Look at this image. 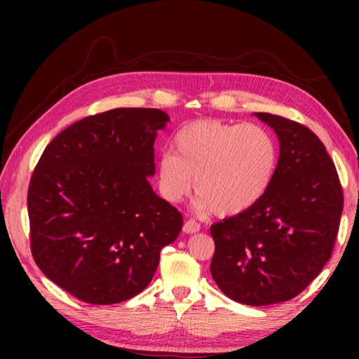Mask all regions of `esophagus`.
<instances>
[{"label": "esophagus", "mask_w": 359, "mask_h": 359, "mask_svg": "<svg viewBox=\"0 0 359 359\" xmlns=\"http://www.w3.org/2000/svg\"><path fill=\"white\" fill-rule=\"evenodd\" d=\"M201 230V224L196 222L194 219H188L187 222L184 224V231L188 233V234H193V233H197Z\"/></svg>", "instance_id": "1"}]
</instances>
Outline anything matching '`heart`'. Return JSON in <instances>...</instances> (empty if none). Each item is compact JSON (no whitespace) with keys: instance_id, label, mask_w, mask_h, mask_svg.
<instances>
[{"instance_id":"1","label":"heart","mask_w":359,"mask_h":359,"mask_svg":"<svg viewBox=\"0 0 359 359\" xmlns=\"http://www.w3.org/2000/svg\"><path fill=\"white\" fill-rule=\"evenodd\" d=\"M172 151L157 162L158 189L168 202H179L191 191L202 207L219 216L250 210L269 189L278 162L273 135L255 123L196 120L182 126Z\"/></svg>"}]
</instances>
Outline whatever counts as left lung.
Instances as JSON below:
<instances>
[{
    "label": "left lung",
    "mask_w": 359,
    "mask_h": 359,
    "mask_svg": "<svg viewBox=\"0 0 359 359\" xmlns=\"http://www.w3.org/2000/svg\"><path fill=\"white\" fill-rule=\"evenodd\" d=\"M279 139V160L262 199L211 225V276L230 299L262 307L293 299L329 261L344 196L318 135L297 121L256 112Z\"/></svg>",
    "instance_id": "8db88e82"
}]
</instances>
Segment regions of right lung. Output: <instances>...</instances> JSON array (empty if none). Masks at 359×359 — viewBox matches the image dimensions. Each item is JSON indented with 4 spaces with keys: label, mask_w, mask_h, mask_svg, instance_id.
I'll use <instances>...</instances> for the list:
<instances>
[{
    "label": "right lung",
    "mask_w": 359,
    "mask_h": 359,
    "mask_svg": "<svg viewBox=\"0 0 359 359\" xmlns=\"http://www.w3.org/2000/svg\"><path fill=\"white\" fill-rule=\"evenodd\" d=\"M168 120L152 108L95 114L63 129L38 160L27 191L34 261L83 302L139 294L160 250L177 239L184 217L148 182Z\"/></svg>",
    "instance_id": "obj_1"
}]
</instances>
